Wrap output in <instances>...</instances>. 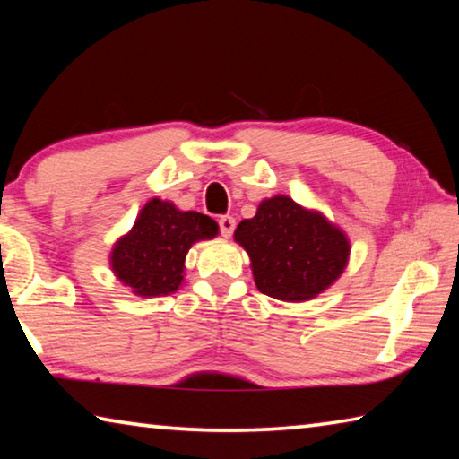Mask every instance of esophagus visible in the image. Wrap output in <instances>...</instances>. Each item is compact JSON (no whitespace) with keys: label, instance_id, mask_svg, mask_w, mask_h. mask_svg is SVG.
<instances>
[{"label":"esophagus","instance_id":"obj_1","mask_svg":"<svg viewBox=\"0 0 459 459\" xmlns=\"http://www.w3.org/2000/svg\"><path fill=\"white\" fill-rule=\"evenodd\" d=\"M235 219H232V216H221L219 219V227H221V235L224 237V238H229L232 232H235Z\"/></svg>","mask_w":459,"mask_h":459}]
</instances>
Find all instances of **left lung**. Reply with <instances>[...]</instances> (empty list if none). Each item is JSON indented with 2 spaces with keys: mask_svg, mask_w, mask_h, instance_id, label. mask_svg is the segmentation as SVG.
<instances>
[{
  "mask_svg": "<svg viewBox=\"0 0 459 459\" xmlns=\"http://www.w3.org/2000/svg\"><path fill=\"white\" fill-rule=\"evenodd\" d=\"M235 240L248 253L257 290L281 301H307L328 290L351 255L344 230L283 194L240 221Z\"/></svg>",
  "mask_w": 459,
  "mask_h": 459,
  "instance_id": "8db88e82",
  "label": "left lung"
}]
</instances>
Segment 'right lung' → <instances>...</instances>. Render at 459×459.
I'll return each instance as SVG.
<instances>
[{"label": "right lung", "instance_id": "obj_1", "mask_svg": "<svg viewBox=\"0 0 459 459\" xmlns=\"http://www.w3.org/2000/svg\"><path fill=\"white\" fill-rule=\"evenodd\" d=\"M216 235L219 224L211 216L152 198L127 235L113 245L108 263L115 277L139 298H161L180 290L190 247Z\"/></svg>", "mask_w": 459, "mask_h": 459}]
</instances>
